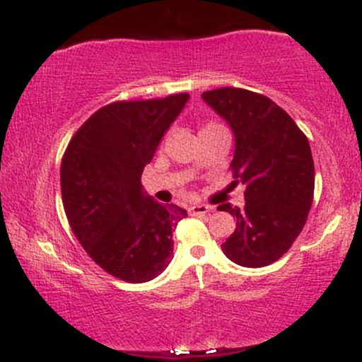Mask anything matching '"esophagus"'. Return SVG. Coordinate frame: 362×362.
<instances>
[{"label": "esophagus", "instance_id": "obj_1", "mask_svg": "<svg viewBox=\"0 0 362 362\" xmlns=\"http://www.w3.org/2000/svg\"><path fill=\"white\" fill-rule=\"evenodd\" d=\"M189 211H190V214H194V216H204V214L213 213L214 207H211L207 204H194L189 207Z\"/></svg>", "mask_w": 362, "mask_h": 362}]
</instances>
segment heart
<instances>
[{
	"instance_id": "1",
	"label": "heart",
	"mask_w": 362,
	"mask_h": 362,
	"mask_svg": "<svg viewBox=\"0 0 362 362\" xmlns=\"http://www.w3.org/2000/svg\"><path fill=\"white\" fill-rule=\"evenodd\" d=\"M211 127H219V124H214V122H211V124H207V126H206L204 129H211Z\"/></svg>"
}]
</instances>
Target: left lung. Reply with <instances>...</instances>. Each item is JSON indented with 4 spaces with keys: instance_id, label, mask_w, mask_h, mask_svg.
Wrapping results in <instances>:
<instances>
[{
    "instance_id": "8db88e82",
    "label": "left lung",
    "mask_w": 362,
    "mask_h": 362,
    "mask_svg": "<svg viewBox=\"0 0 362 362\" xmlns=\"http://www.w3.org/2000/svg\"><path fill=\"white\" fill-rule=\"evenodd\" d=\"M202 100L235 136V184L245 187V206L221 204L236 218L235 233L221 245L243 267H265L281 259L301 233L315 190L310 143L277 103L243 88H218Z\"/></svg>"
}]
</instances>
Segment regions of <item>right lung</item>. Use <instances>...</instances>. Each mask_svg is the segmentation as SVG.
Masks as SVG:
<instances>
[{
    "label": "right lung",
    "mask_w": 362,
    "mask_h": 362,
    "mask_svg": "<svg viewBox=\"0 0 362 362\" xmlns=\"http://www.w3.org/2000/svg\"><path fill=\"white\" fill-rule=\"evenodd\" d=\"M189 98L105 105L78 129L62 156V206L73 233L117 279L151 281L172 260L173 230L187 211L156 202L141 175Z\"/></svg>",
    "instance_id": "add662e5"
}]
</instances>
